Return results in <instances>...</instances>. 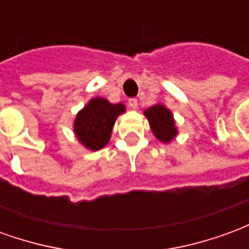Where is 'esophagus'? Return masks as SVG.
Here are the masks:
<instances>
[{
	"instance_id": "obj_1",
	"label": "esophagus",
	"mask_w": 249,
	"mask_h": 249,
	"mask_svg": "<svg viewBox=\"0 0 249 249\" xmlns=\"http://www.w3.org/2000/svg\"><path fill=\"white\" fill-rule=\"evenodd\" d=\"M128 104H129V107L132 109H136L137 108V105H139V103H137V98H129Z\"/></svg>"
}]
</instances>
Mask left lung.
<instances>
[{
    "label": "left lung",
    "instance_id": "8db88e82",
    "mask_svg": "<svg viewBox=\"0 0 249 249\" xmlns=\"http://www.w3.org/2000/svg\"><path fill=\"white\" fill-rule=\"evenodd\" d=\"M145 116L153 133L162 142H169L176 136L178 130L175 128L172 113L162 105H155L145 110Z\"/></svg>",
    "mask_w": 249,
    "mask_h": 249
}]
</instances>
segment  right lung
I'll return each mask as SVG.
<instances>
[{
    "instance_id": "1",
    "label": "right lung",
    "mask_w": 249,
    "mask_h": 249,
    "mask_svg": "<svg viewBox=\"0 0 249 249\" xmlns=\"http://www.w3.org/2000/svg\"><path fill=\"white\" fill-rule=\"evenodd\" d=\"M124 110L125 107L121 103L110 104L101 97L90 100L78 112L74 121V132L78 140L92 151L101 149L108 144L114 121Z\"/></svg>"
}]
</instances>
